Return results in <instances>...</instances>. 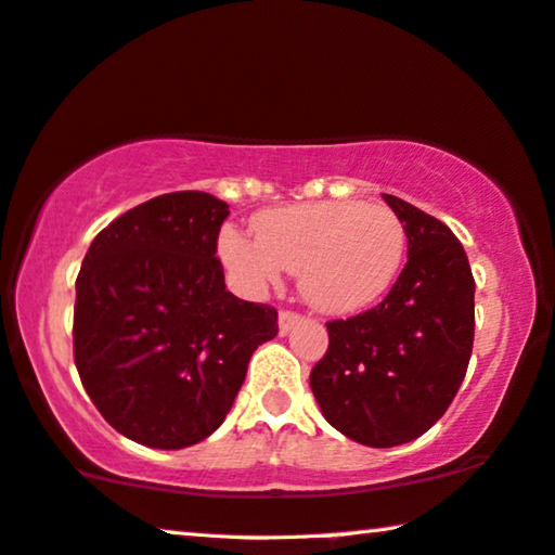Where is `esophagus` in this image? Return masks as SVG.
Segmentation results:
<instances>
[{
  "label": "esophagus",
  "mask_w": 555,
  "mask_h": 555,
  "mask_svg": "<svg viewBox=\"0 0 555 555\" xmlns=\"http://www.w3.org/2000/svg\"><path fill=\"white\" fill-rule=\"evenodd\" d=\"M300 315H297V312H293V310H280V318H278V325H280V333L283 335H287L293 331V325H297L300 323Z\"/></svg>",
  "instance_id": "34e87169"
}]
</instances>
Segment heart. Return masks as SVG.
I'll use <instances>...</instances> for the list:
<instances>
[{
    "label": "heart",
    "instance_id": "heart-1",
    "mask_svg": "<svg viewBox=\"0 0 555 555\" xmlns=\"http://www.w3.org/2000/svg\"><path fill=\"white\" fill-rule=\"evenodd\" d=\"M408 235L390 207L358 199L287 205L255 218V237L220 232V258L247 291L300 270V293L327 315H350L390 291L405 260Z\"/></svg>",
    "mask_w": 555,
    "mask_h": 555
}]
</instances>
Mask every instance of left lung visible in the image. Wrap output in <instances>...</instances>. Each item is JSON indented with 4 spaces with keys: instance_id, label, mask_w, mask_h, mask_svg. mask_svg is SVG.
<instances>
[{
    "instance_id": "left-lung-1",
    "label": "left lung",
    "mask_w": 555,
    "mask_h": 555,
    "mask_svg": "<svg viewBox=\"0 0 555 555\" xmlns=\"http://www.w3.org/2000/svg\"><path fill=\"white\" fill-rule=\"evenodd\" d=\"M403 222L408 262L373 310L327 323V352L310 373L325 421L356 443H411L461 388L476 331L468 255L443 224L383 195Z\"/></svg>"
}]
</instances>
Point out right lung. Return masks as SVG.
<instances>
[{"mask_svg":"<svg viewBox=\"0 0 555 555\" xmlns=\"http://www.w3.org/2000/svg\"><path fill=\"white\" fill-rule=\"evenodd\" d=\"M228 203L152 197L92 240L77 275L75 365L104 421L180 451L220 428L278 310L228 293L218 235Z\"/></svg>","mask_w":555,"mask_h":555,"instance_id":"right-lung-1","label":"right lung"}]
</instances>
